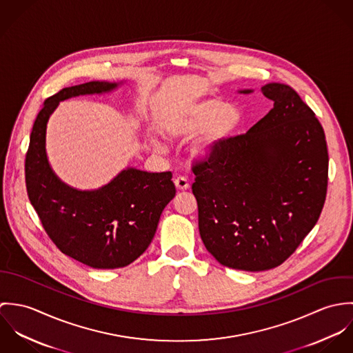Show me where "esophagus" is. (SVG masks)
<instances>
[{"instance_id":"obj_1","label":"esophagus","mask_w":353,"mask_h":353,"mask_svg":"<svg viewBox=\"0 0 353 353\" xmlns=\"http://www.w3.org/2000/svg\"><path fill=\"white\" fill-rule=\"evenodd\" d=\"M175 186L178 190H188L190 188V183L185 176H178L175 179Z\"/></svg>"}]
</instances>
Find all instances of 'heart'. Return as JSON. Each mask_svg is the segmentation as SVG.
Wrapping results in <instances>:
<instances>
[{"mask_svg":"<svg viewBox=\"0 0 353 353\" xmlns=\"http://www.w3.org/2000/svg\"><path fill=\"white\" fill-rule=\"evenodd\" d=\"M223 104L220 99H209L186 105L172 114L168 129L178 134H194L208 128L205 139L194 150L197 154L206 156L225 141L242 122V112L238 107L232 104L223 107Z\"/></svg>","mask_w":353,"mask_h":353,"instance_id":"obj_1","label":"heart"}]
</instances>
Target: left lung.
I'll use <instances>...</instances> for the list:
<instances>
[{
    "instance_id": "1",
    "label": "left lung",
    "mask_w": 353,
    "mask_h": 353,
    "mask_svg": "<svg viewBox=\"0 0 353 353\" xmlns=\"http://www.w3.org/2000/svg\"><path fill=\"white\" fill-rule=\"evenodd\" d=\"M261 91L273 108L192 167L206 250L248 272L288 259L316 224L327 192V145L315 112L290 85Z\"/></svg>"
}]
</instances>
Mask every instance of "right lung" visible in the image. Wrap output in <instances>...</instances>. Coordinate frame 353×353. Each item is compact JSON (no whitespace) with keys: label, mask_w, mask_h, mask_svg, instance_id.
Segmentation results:
<instances>
[{"label":"right lung","mask_w":353,"mask_h":353,"mask_svg":"<svg viewBox=\"0 0 353 353\" xmlns=\"http://www.w3.org/2000/svg\"><path fill=\"white\" fill-rule=\"evenodd\" d=\"M115 83L90 81L61 90L45 101L26 154L28 199L59 252L95 269L123 268L148 249L160 214L175 197L172 174L123 170L108 185L80 192L62 183L46 156V125L58 103L101 94Z\"/></svg>","instance_id":"add662e5"}]
</instances>
